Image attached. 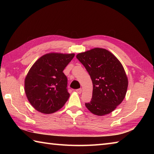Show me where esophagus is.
Listing matches in <instances>:
<instances>
[{
    "instance_id": "obj_1",
    "label": "esophagus",
    "mask_w": 154,
    "mask_h": 154,
    "mask_svg": "<svg viewBox=\"0 0 154 154\" xmlns=\"http://www.w3.org/2000/svg\"><path fill=\"white\" fill-rule=\"evenodd\" d=\"M76 91H77V93L81 94V92H82V89H76Z\"/></svg>"
}]
</instances>
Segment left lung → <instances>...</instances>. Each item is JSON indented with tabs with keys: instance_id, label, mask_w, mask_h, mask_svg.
Here are the masks:
<instances>
[{
	"instance_id": "obj_1",
	"label": "left lung",
	"mask_w": 154,
	"mask_h": 154,
	"mask_svg": "<svg viewBox=\"0 0 154 154\" xmlns=\"http://www.w3.org/2000/svg\"><path fill=\"white\" fill-rule=\"evenodd\" d=\"M93 83V95L85 106L98 116L109 114L122 102L128 88V78L119 60L110 51L94 48L77 55Z\"/></svg>"
}]
</instances>
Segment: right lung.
Listing matches in <instances>:
<instances>
[{
	"label": "right lung",
	"mask_w": 154,
	"mask_h": 154,
	"mask_svg": "<svg viewBox=\"0 0 154 154\" xmlns=\"http://www.w3.org/2000/svg\"><path fill=\"white\" fill-rule=\"evenodd\" d=\"M74 56V54H48L32 65L26 77L24 87L29 102L35 110L54 113L67 102L69 93L63 71Z\"/></svg>",
	"instance_id": "add662e5"
}]
</instances>
